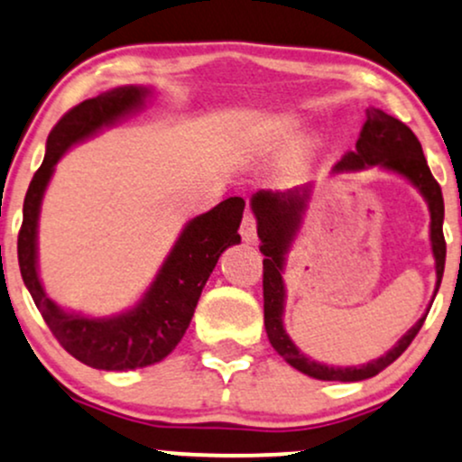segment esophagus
Returning <instances> with one entry per match:
<instances>
[{"mask_svg":"<svg viewBox=\"0 0 462 462\" xmlns=\"http://www.w3.org/2000/svg\"><path fill=\"white\" fill-rule=\"evenodd\" d=\"M240 233H242L244 242L257 240V218H254L253 211H246V214H244L242 225H240Z\"/></svg>","mask_w":462,"mask_h":462,"instance_id":"34e87169","label":"esophagus"}]
</instances>
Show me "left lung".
<instances>
[{"mask_svg":"<svg viewBox=\"0 0 462 462\" xmlns=\"http://www.w3.org/2000/svg\"><path fill=\"white\" fill-rule=\"evenodd\" d=\"M381 164L389 171L398 172L417 186L430 208V240L432 253L437 259V290L441 285L443 268H446V237H443V194L437 179L432 177L430 168L421 151L420 140L409 127L398 118L389 116L383 110L372 107L367 112V121L363 123L361 135L356 140V151H348L344 160L335 166V171H361L365 166ZM309 189L302 194L294 192H257L253 197V211L257 216V236L262 240L259 251L263 253V322L265 333H268L270 344L279 352L283 359L296 367L298 372L307 376L318 378V381H341V383H356L365 378L376 376L384 367L392 365L402 352L409 348L411 341L420 333L421 324L426 318H421L409 333L404 335L398 344L393 346L387 355L381 359L367 363L361 367H333L322 365L307 359L300 350L291 344V339L285 335L283 328V259L285 251L294 240L298 226H300V214L305 209V200Z\"/></svg>","mask_w":462,"mask_h":462,"instance_id":"left-lung-1","label":"left lung"}]
</instances>
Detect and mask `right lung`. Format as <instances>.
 Segmentation results:
<instances>
[{
	"label": "right lung",
	"instance_id": "obj_1",
	"mask_svg": "<svg viewBox=\"0 0 462 462\" xmlns=\"http://www.w3.org/2000/svg\"><path fill=\"white\" fill-rule=\"evenodd\" d=\"M144 97V88L123 86L70 107L49 132L45 160L32 177L23 200V222L16 242L23 283L60 346L95 370H138L166 359L189 327L220 253L240 242L237 226L246 203L242 197H231L188 222L149 291L132 311L103 319L84 318L62 311L47 298L36 273V225L53 166L70 144L143 106Z\"/></svg>",
	"mask_w": 462,
	"mask_h": 462
}]
</instances>
